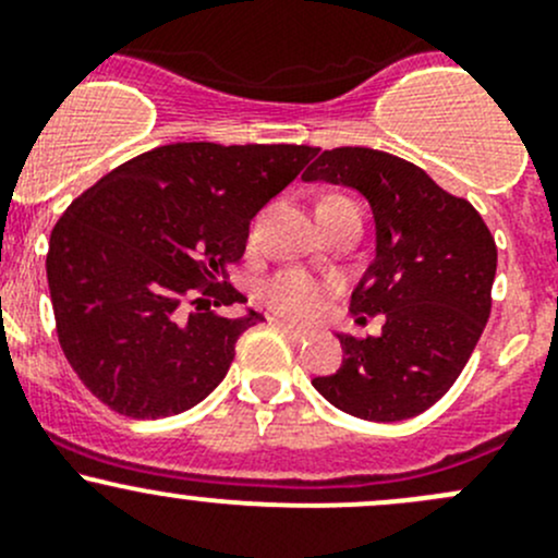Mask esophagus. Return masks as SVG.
<instances>
[{
	"mask_svg": "<svg viewBox=\"0 0 558 558\" xmlns=\"http://www.w3.org/2000/svg\"><path fill=\"white\" fill-rule=\"evenodd\" d=\"M274 323L279 325L281 330H284L287 336H290V339H295V341H303L308 336V330L306 328H298V325H292V323H287V319H279V317H274Z\"/></svg>",
	"mask_w": 558,
	"mask_h": 558,
	"instance_id": "34e87169",
	"label": "esophagus"
}]
</instances>
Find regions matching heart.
<instances>
[{
    "instance_id": "1",
    "label": "heart",
    "mask_w": 558,
    "mask_h": 558,
    "mask_svg": "<svg viewBox=\"0 0 558 558\" xmlns=\"http://www.w3.org/2000/svg\"><path fill=\"white\" fill-rule=\"evenodd\" d=\"M263 301L290 319H314L325 312L333 298V281L312 277L306 271H281L263 284Z\"/></svg>"
}]
</instances>
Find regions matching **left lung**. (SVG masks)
<instances>
[{"mask_svg": "<svg viewBox=\"0 0 558 558\" xmlns=\"http://www.w3.org/2000/svg\"><path fill=\"white\" fill-rule=\"evenodd\" d=\"M303 181L352 186L368 201L377 255L352 292L350 312L357 319L385 314L379 336L339 333V372L312 385L336 410L361 421L421 415L459 379L488 323L494 235L472 203L377 148L323 151Z\"/></svg>", "mask_w": 558, "mask_h": 558, "instance_id": "obj_1", "label": "left lung"}]
</instances>
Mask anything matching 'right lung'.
Returning a JSON list of instances; mask_svg holds the SVG:
<instances>
[{
    "label": "right lung",
    "mask_w": 558,
    "mask_h": 558,
    "mask_svg": "<svg viewBox=\"0 0 558 558\" xmlns=\"http://www.w3.org/2000/svg\"><path fill=\"white\" fill-rule=\"evenodd\" d=\"M317 154L292 143H170L119 165L51 230L46 271L59 344L81 383L124 417L201 404L263 314L228 279L250 222Z\"/></svg>",
    "instance_id": "obj_1"
}]
</instances>
